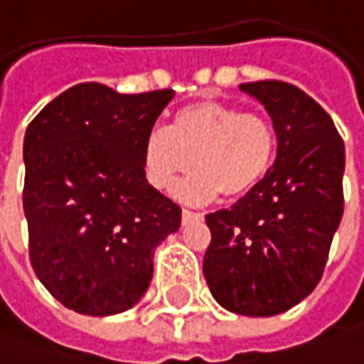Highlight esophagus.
I'll return each instance as SVG.
<instances>
[{"label": "esophagus", "instance_id": "1", "mask_svg": "<svg viewBox=\"0 0 364 364\" xmlns=\"http://www.w3.org/2000/svg\"><path fill=\"white\" fill-rule=\"evenodd\" d=\"M196 218H202V214H196V212H191V210H183L181 212L183 225H187V223H191V220H196Z\"/></svg>", "mask_w": 364, "mask_h": 364}]
</instances>
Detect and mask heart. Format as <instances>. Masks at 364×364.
Returning a JSON list of instances; mask_svg holds the SVG:
<instances>
[{"mask_svg":"<svg viewBox=\"0 0 364 364\" xmlns=\"http://www.w3.org/2000/svg\"><path fill=\"white\" fill-rule=\"evenodd\" d=\"M276 148V132L266 117L220 100H200L179 109L171 129L156 127L146 136L144 177L154 189L171 191L196 161L200 173L177 189L181 200H239L266 179Z\"/></svg>","mask_w":364,"mask_h":364,"instance_id":"b5f03b06","label":"heart"}]
</instances>
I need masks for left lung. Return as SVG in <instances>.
Segmentation results:
<instances>
[{
  "label": "left lung",
  "instance_id": "left-lung-1",
  "mask_svg": "<svg viewBox=\"0 0 364 364\" xmlns=\"http://www.w3.org/2000/svg\"><path fill=\"white\" fill-rule=\"evenodd\" d=\"M272 117V171L228 210L205 216L212 232L203 276L225 309L269 317L309 296L321 280L344 212V141L301 88L262 80L239 86Z\"/></svg>",
  "mask_w": 364,
  "mask_h": 364
}]
</instances>
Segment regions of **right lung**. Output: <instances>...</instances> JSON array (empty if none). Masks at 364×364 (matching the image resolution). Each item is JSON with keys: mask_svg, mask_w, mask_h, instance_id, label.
<instances>
[{"mask_svg": "<svg viewBox=\"0 0 364 364\" xmlns=\"http://www.w3.org/2000/svg\"><path fill=\"white\" fill-rule=\"evenodd\" d=\"M175 90L119 95L84 82L26 127L24 214L31 264L68 309L115 315L150 287L154 249L181 208L144 177L141 152Z\"/></svg>", "mask_w": 364, "mask_h": 364, "instance_id": "add662e5", "label": "right lung"}]
</instances>
